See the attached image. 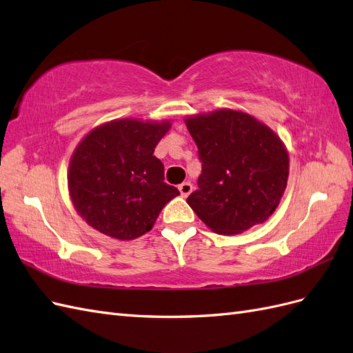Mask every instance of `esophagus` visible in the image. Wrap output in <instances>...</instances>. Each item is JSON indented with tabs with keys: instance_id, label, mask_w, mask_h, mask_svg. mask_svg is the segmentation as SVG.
<instances>
[{
	"instance_id": "esophagus-1",
	"label": "esophagus",
	"mask_w": 353,
	"mask_h": 353,
	"mask_svg": "<svg viewBox=\"0 0 353 353\" xmlns=\"http://www.w3.org/2000/svg\"><path fill=\"white\" fill-rule=\"evenodd\" d=\"M178 190H179L181 196L187 197L191 193V191H193V184H191V183H183V184L178 187Z\"/></svg>"
}]
</instances>
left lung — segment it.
Masks as SVG:
<instances>
[{"instance_id":"1","label":"left lung","mask_w":353,"mask_h":353,"mask_svg":"<svg viewBox=\"0 0 353 353\" xmlns=\"http://www.w3.org/2000/svg\"><path fill=\"white\" fill-rule=\"evenodd\" d=\"M201 162L190 208L218 234H239L268 219L288 178V154L268 126L236 110L185 121Z\"/></svg>"}]
</instances>
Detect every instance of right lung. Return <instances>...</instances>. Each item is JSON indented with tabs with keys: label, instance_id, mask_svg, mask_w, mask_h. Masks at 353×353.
Masks as SVG:
<instances>
[{
	"label": "right lung",
	"instance_id": "1",
	"mask_svg": "<svg viewBox=\"0 0 353 353\" xmlns=\"http://www.w3.org/2000/svg\"><path fill=\"white\" fill-rule=\"evenodd\" d=\"M169 128V122L119 119L79 143L69 165V191L92 228L117 240L137 239L179 194L165 183L163 163L153 154Z\"/></svg>",
	"mask_w": 353,
	"mask_h": 353
}]
</instances>
